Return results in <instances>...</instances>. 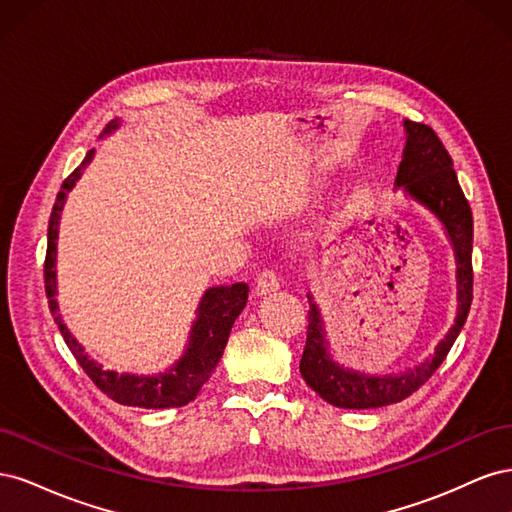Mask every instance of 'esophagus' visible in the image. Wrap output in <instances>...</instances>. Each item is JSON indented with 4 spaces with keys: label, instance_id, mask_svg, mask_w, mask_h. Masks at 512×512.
Returning <instances> with one entry per match:
<instances>
[{
    "label": "esophagus",
    "instance_id": "esophagus-1",
    "mask_svg": "<svg viewBox=\"0 0 512 512\" xmlns=\"http://www.w3.org/2000/svg\"><path fill=\"white\" fill-rule=\"evenodd\" d=\"M280 290V280H277L275 273L265 271L258 275L256 280V297H269V294Z\"/></svg>",
    "mask_w": 512,
    "mask_h": 512
}]
</instances>
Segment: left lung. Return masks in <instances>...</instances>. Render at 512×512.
<instances>
[{
  "label": "left lung",
  "mask_w": 512,
  "mask_h": 512,
  "mask_svg": "<svg viewBox=\"0 0 512 512\" xmlns=\"http://www.w3.org/2000/svg\"><path fill=\"white\" fill-rule=\"evenodd\" d=\"M404 130L406 147L397 168L395 190H401L406 198L425 207L442 224L448 241L453 245L457 265V316L453 327L448 329L436 350L423 363L408 367L401 374H363V371L350 369L333 359L318 303L314 301V294L307 292L309 324L299 369L309 389H314L335 408H382L397 404V401L421 389L433 371L442 365L448 350L453 348L472 305L474 224L470 205L453 170V160L438 134L425 123L404 121Z\"/></svg>",
  "instance_id": "left-lung-1"
}]
</instances>
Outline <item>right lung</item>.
<instances>
[{
    "label": "right lung",
    "mask_w": 512,
    "mask_h": 512,
    "mask_svg": "<svg viewBox=\"0 0 512 512\" xmlns=\"http://www.w3.org/2000/svg\"><path fill=\"white\" fill-rule=\"evenodd\" d=\"M121 119H113L104 128L102 136L113 134L121 128ZM96 149L87 151L85 160L74 173L61 183V190L51 211L49 220V247H46V260H44V288L46 299H49L51 314L55 316L57 327L64 335V342L72 350L74 359L85 369V374L94 380V384L102 393H106L117 404L134 406V408H149V410H164V408H181L198 395L203 384L211 378L213 369L218 367L232 324L237 316L243 312L247 303V292L250 286L239 282L232 286H213L207 288L203 299L196 309V320L192 322L188 346H185L179 361H175L168 369L158 371V374H117V371L104 369L96 359L85 352L79 344L68 324L59 314L57 303V239H59V222L61 211L68 200L70 190L81 179L83 170L94 160Z\"/></svg>",
    "instance_id": "right-lung-1"
}]
</instances>
